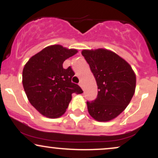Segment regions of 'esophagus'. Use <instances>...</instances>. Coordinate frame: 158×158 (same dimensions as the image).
<instances>
[{
	"mask_svg": "<svg viewBox=\"0 0 158 158\" xmlns=\"http://www.w3.org/2000/svg\"><path fill=\"white\" fill-rule=\"evenodd\" d=\"M79 86H80L81 88H82V89H83V83H82V81H79Z\"/></svg>",
	"mask_w": 158,
	"mask_h": 158,
	"instance_id": "obj_1",
	"label": "esophagus"
}]
</instances>
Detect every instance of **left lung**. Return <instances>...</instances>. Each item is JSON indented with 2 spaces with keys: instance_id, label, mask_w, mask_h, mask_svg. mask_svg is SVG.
<instances>
[{
  "instance_id": "left-lung-1",
  "label": "left lung",
  "mask_w": 158,
  "mask_h": 158,
  "mask_svg": "<svg viewBox=\"0 0 158 158\" xmlns=\"http://www.w3.org/2000/svg\"><path fill=\"white\" fill-rule=\"evenodd\" d=\"M97 81V98L87 102L88 113L98 122H108L119 116L135 92L136 75L127 61L110 50H82Z\"/></svg>"
}]
</instances>
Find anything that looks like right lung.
<instances>
[{"mask_svg": "<svg viewBox=\"0 0 158 158\" xmlns=\"http://www.w3.org/2000/svg\"><path fill=\"white\" fill-rule=\"evenodd\" d=\"M76 49L60 44L46 47L32 56L24 65L22 84L29 102L40 114L48 118H59L65 113L72 94L83 93L71 81L74 76L70 67L63 62L77 54Z\"/></svg>", "mask_w": 158, "mask_h": 158, "instance_id": "1", "label": "right lung"}]
</instances>
